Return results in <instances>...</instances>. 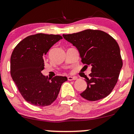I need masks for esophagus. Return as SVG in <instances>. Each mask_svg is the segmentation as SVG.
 <instances>
[{
    "label": "esophagus",
    "instance_id": "esophagus-1",
    "mask_svg": "<svg viewBox=\"0 0 134 134\" xmlns=\"http://www.w3.org/2000/svg\"><path fill=\"white\" fill-rule=\"evenodd\" d=\"M68 80L69 81H71V80H75L77 79L76 77H75V76H68Z\"/></svg>",
    "mask_w": 134,
    "mask_h": 134
}]
</instances>
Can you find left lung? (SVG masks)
Here are the masks:
<instances>
[{
    "instance_id": "1",
    "label": "left lung",
    "mask_w": 134,
    "mask_h": 134,
    "mask_svg": "<svg viewBox=\"0 0 134 134\" xmlns=\"http://www.w3.org/2000/svg\"><path fill=\"white\" fill-rule=\"evenodd\" d=\"M63 38L76 47L82 62L91 67L87 88L81 97L90 101L102 99L110 94L118 80L122 67L119 46L108 34L87 29Z\"/></svg>"
}]
</instances>
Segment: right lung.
<instances>
[{
    "instance_id": "obj_1",
    "label": "right lung",
    "mask_w": 134,
    "mask_h": 134,
    "mask_svg": "<svg viewBox=\"0 0 134 134\" xmlns=\"http://www.w3.org/2000/svg\"><path fill=\"white\" fill-rule=\"evenodd\" d=\"M62 38L59 35H32L20 41L12 52L11 76L24 99L31 104L51 105L57 98L62 83L67 80L61 76L50 80L41 73L45 55Z\"/></svg>"
}]
</instances>
